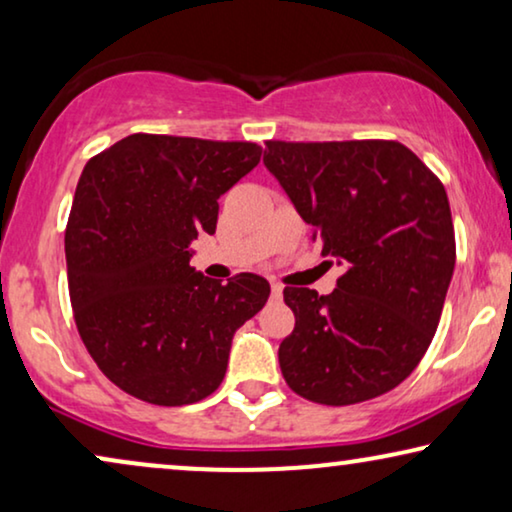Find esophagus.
<instances>
[{"instance_id":"34e87169","label":"esophagus","mask_w":512,"mask_h":512,"mask_svg":"<svg viewBox=\"0 0 512 512\" xmlns=\"http://www.w3.org/2000/svg\"><path fill=\"white\" fill-rule=\"evenodd\" d=\"M270 293H272V298H275V300L282 298V293H284L282 284H275V282H272V284H270Z\"/></svg>"}]
</instances>
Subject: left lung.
I'll return each mask as SVG.
<instances>
[{"label":"left lung","instance_id":"obj_1","mask_svg":"<svg viewBox=\"0 0 512 512\" xmlns=\"http://www.w3.org/2000/svg\"><path fill=\"white\" fill-rule=\"evenodd\" d=\"M263 163L345 268L333 293L286 286L279 368L298 396L352 405L398 387L429 349L454 272L445 186L387 139L265 142Z\"/></svg>","mask_w":512,"mask_h":512}]
</instances>
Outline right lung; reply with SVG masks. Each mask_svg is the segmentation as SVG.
I'll list each match as a JSON object with an SVG mask.
<instances>
[{
    "label": "right lung",
    "mask_w": 512,
    "mask_h": 512,
    "mask_svg": "<svg viewBox=\"0 0 512 512\" xmlns=\"http://www.w3.org/2000/svg\"><path fill=\"white\" fill-rule=\"evenodd\" d=\"M261 160L251 142L130 135L83 167L65 233L69 298L97 368L139 401L177 408L219 389L233 335L268 279L191 268L219 198Z\"/></svg>",
    "instance_id": "1"
}]
</instances>
